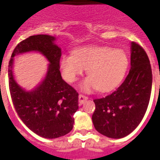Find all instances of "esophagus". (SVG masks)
I'll list each match as a JSON object with an SVG mask.
<instances>
[{
  "label": "esophagus",
  "instance_id": "1",
  "mask_svg": "<svg viewBox=\"0 0 160 160\" xmlns=\"http://www.w3.org/2000/svg\"><path fill=\"white\" fill-rule=\"evenodd\" d=\"M88 99V97H87V96L83 95V94H79L78 96V102L80 104H82V103H84V102L86 101V100Z\"/></svg>",
  "mask_w": 160,
  "mask_h": 160
}]
</instances>
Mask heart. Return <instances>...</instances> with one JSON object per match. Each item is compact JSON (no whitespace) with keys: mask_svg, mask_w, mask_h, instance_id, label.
Here are the masks:
<instances>
[{"mask_svg":"<svg viewBox=\"0 0 160 160\" xmlns=\"http://www.w3.org/2000/svg\"><path fill=\"white\" fill-rule=\"evenodd\" d=\"M59 63L63 78L70 83L87 69L89 77L81 84L82 90L86 92L95 89L106 92L116 88L129 66L125 52L102 46H87L74 50L73 55L62 54Z\"/></svg>","mask_w":160,"mask_h":160,"instance_id":"heart-1","label":"heart"}]
</instances>
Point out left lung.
I'll list each match as a JSON object with an SVG mask.
<instances>
[{"label": "left lung", "instance_id": "left-lung-1", "mask_svg": "<svg viewBox=\"0 0 160 160\" xmlns=\"http://www.w3.org/2000/svg\"><path fill=\"white\" fill-rule=\"evenodd\" d=\"M152 71L148 56L136 42L131 43V70L115 91L94 100V128L109 138H120L132 132L143 118L152 93Z\"/></svg>", "mask_w": 160, "mask_h": 160}]
</instances>
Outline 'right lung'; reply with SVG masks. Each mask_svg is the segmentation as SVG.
I'll list each match as a JSON object with an SVG mask.
<instances>
[{
  "label": "right lung",
  "mask_w": 160,
  "mask_h": 160,
  "mask_svg": "<svg viewBox=\"0 0 160 160\" xmlns=\"http://www.w3.org/2000/svg\"><path fill=\"white\" fill-rule=\"evenodd\" d=\"M49 35L30 36L18 43L8 63V87L17 114L29 129L46 138L63 136L73 129V114L78 109V93L62 78L61 49ZM29 51L42 52L50 62L46 78L36 89L27 92L12 75V58Z\"/></svg>",
  "instance_id": "obj_1"
}]
</instances>
